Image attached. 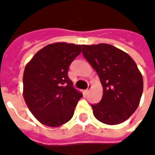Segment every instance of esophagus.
Listing matches in <instances>:
<instances>
[{"mask_svg": "<svg viewBox=\"0 0 155 155\" xmlns=\"http://www.w3.org/2000/svg\"><path fill=\"white\" fill-rule=\"evenodd\" d=\"M91 87H92V85H91V84H89V86H88V88L87 89H86V90H85V92H86V93H89V92H90V91H91Z\"/></svg>", "mask_w": 155, "mask_h": 155, "instance_id": "obj_1", "label": "esophagus"}]
</instances>
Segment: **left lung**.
I'll use <instances>...</instances> for the list:
<instances>
[{
	"label": "left lung",
	"mask_w": 155,
	"mask_h": 155,
	"mask_svg": "<svg viewBox=\"0 0 155 155\" xmlns=\"http://www.w3.org/2000/svg\"><path fill=\"white\" fill-rule=\"evenodd\" d=\"M82 53L97 72L103 87L100 103L91 104L99 121L114 125L130 118L140 104L143 77L124 51L109 44L82 45Z\"/></svg>",
	"instance_id": "obj_1"
}]
</instances>
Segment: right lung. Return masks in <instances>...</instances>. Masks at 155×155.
I'll list each match as a JSON object with an SVG mask.
<instances>
[{
    "instance_id": "obj_1",
    "label": "right lung",
    "mask_w": 155,
    "mask_h": 155,
    "mask_svg": "<svg viewBox=\"0 0 155 155\" xmlns=\"http://www.w3.org/2000/svg\"><path fill=\"white\" fill-rule=\"evenodd\" d=\"M81 47L66 42L47 45L25 65L23 97L32 114L46 126L59 127L71 120L83 96L68 77L69 66Z\"/></svg>"
}]
</instances>
